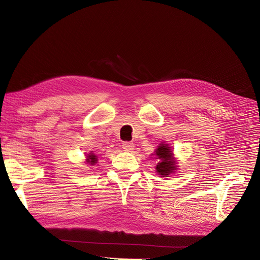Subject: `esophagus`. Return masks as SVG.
Instances as JSON below:
<instances>
[{
	"mask_svg": "<svg viewBox=\"0 0 260 260\" xmlns=\"http://www.w3.org/2000/svg\"><path fill=\"white\" fill-rule=\"evenodd\" d=\"M122 147H123V149H124L126 152H131V151L134 150V147H135V146H134V144H133V143L125 142V143H123Z\"/></svg>",
	"mask_w": 260,
	"mask_h": 260,
	"instance_id": "1",
	"label": "esophagus"
}]
</instances>
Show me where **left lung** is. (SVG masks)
<instances>
[{"label":"left lung","mask_w":260,"mask_h":260,"mask_svg":"<svg viewBox=\"0 0 260 260\" xmlns=\"http://www.w3.org/2000/svg\"><path fill=\"white\" fill-rule=\"evenodd\" d=\"M154 154L157 155L158 163L155 167V172L161 176H169L175 172L176 170V161L171 150V147L167 144H160L155 149Z\"/></svg>","instance_id":"obj_1"}]
</instances>
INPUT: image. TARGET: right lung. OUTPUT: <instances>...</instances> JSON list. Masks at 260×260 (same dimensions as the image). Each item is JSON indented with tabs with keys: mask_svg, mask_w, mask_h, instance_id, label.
Masks as SVG:
<instances>
[{
	"mask_svg": "<svg viewBox=\"0 0 260 260\" xmlns=\"http://www.w3.org/2000/svg\"><path fill=\"white\" fill-rule=\"evenodd\" d=\"M87 162L89 163V165H94V163L95 162H97V155H95V154H93L92 152L91 153H89L88 155H87Z\"/></svg>",
	"mask_w": 260,
	"mask_h": 260,
	"instance_id": "obj_1",
	"label": "right lung"
}]
</instances>
